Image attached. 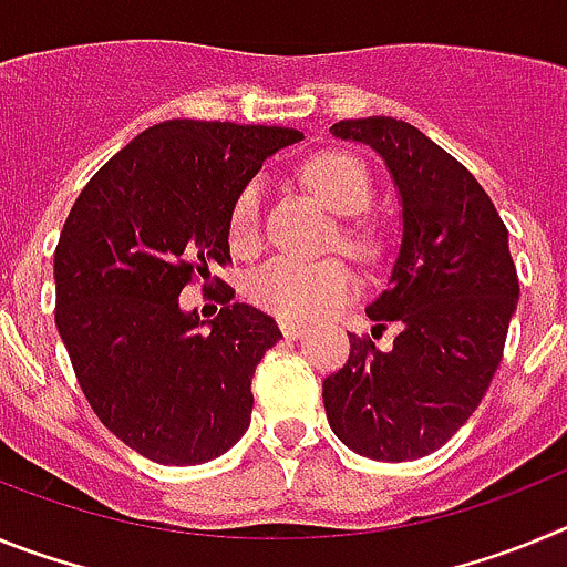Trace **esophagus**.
<instances>
[{"label": "esophagus", "mask_w": 567, "mask_h": 567, "mask_svg": "<svg viewBox=\"0 0 567 567\" xmlns=\"http://www.w3.org/2000/svg\"><path fill=\"white\" fill-rule=\"evenodd\" d=\"M280 332H284V338L298 340L307 334V327H303V323H292V320H280Z\"/></svg>", "instance_id": "34e87169"}]
</instances>
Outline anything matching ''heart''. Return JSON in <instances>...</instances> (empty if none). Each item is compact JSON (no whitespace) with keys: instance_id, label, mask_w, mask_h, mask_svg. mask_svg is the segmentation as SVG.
<instances>
[{"instance_id":"obj_1","label":"heart","mask_w":567,"mask_h":567,"mask_svg":"<svg viewBox=\"0 0 567 567\" xmlns=\"http://www.w3.org/2000/svg\"><path fill=\"white\" fill-rule=\"evenodd\" d=\"M300 178L320 195L338 215H358L372 202V175L363 164L340 150H323L300 164ZM260 204L264 187L258 178L238 189L229 207V244L240 252L258 247ZM340 244L349 252L369 258L378 249L374 233L360 221H343L338 229ZM354 275L343 260H303L292 255H275L247 278V295L255 307L267 309L284 320H312L343 303L354 292Z\"/></svg>"}]
</instances>
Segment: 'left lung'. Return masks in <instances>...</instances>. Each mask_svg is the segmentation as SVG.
<instances>
[{
  "label": "left lung",
  "mask_w": 567,
  "mask_h": 567,
  "mask_svg": "<svg viewBox=\"0 0 567 567\" xmlns=\"http://www.w3.org/2000/svg\"><path fill=\"white\" fill-rule=\"evenodd\" d=\"M329 133L383 158L403 240L389 287L365 309L372 337L385 322L401 334L385 353L349 334L352 352L323 380V405L352 452L405 463L449 443L488 392L517 309V267L488 193L429 135L389 115L346 118Z\"/></svg>",
  "instance_id": "obj_1"
}]
</instances>
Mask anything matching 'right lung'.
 <instances>
[{
  "label": "right lung",
  "instance_id": "1",
  "mask_svg": "<svg viewBox=\"0 0 567 567\" xmlns=\"http://www.w3.org/2000/svg\"><path fill=\"white\" fill-rule=\"evenodd\" d=\"M300 138L264 124H155L90 178L64 221L56 329L99 420L153 463H209L247 432L255 365L280 340L278 323L229 303V287L209 323L178 295L229 264L233 198Z\"/></svg>",
  "mask_w": 567,
  "mask_h": 567
}]
</instances>
